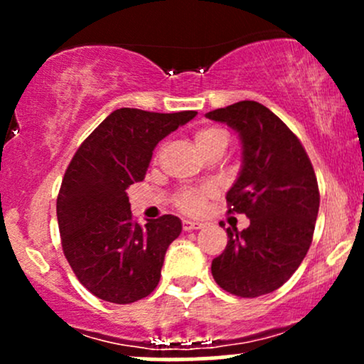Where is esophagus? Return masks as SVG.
<instances>
[{"instance_id":"34e87169","label":"esophagus","mask_w":364,"mask_h":364,"mask_svg":"<svg viewBox=\"0 0 364 364\" xmlns=\"http://www.w3.org/2000/svg\"><path fill=\"white\" fill-rule=\"evenodd\" d=\"M202 228H203L202 223H195V220H188V219L183 220V229H185V231H193V229H202Z\"/></svg>"}]
</instances>
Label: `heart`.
<instances>
[{"label": "heart", "instance_id": "b5f03b06", "mask_svg": "<svg viewBox=\"0 0 364 364\" xmlns=\"http://www.w3.org/2000/svg\"><path fill=\"white\" fill-rule=\"evenodd\" d=\"M193 141L196 149L202 154H205L215 145H225L228 144V135L220 128L215 127H202L195 129L193 133ZM161 154V149L157 150L156 159ZM214 195V190L210 186H202V188H185L176 195V207L185 214L196 215L205 208L207 200Z\"/></svg>", "mask_w": 364, "mask_h": 364}]
</instances>
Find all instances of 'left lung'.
<instances>
[{
  "instance_id": "obj_1",
  "label": "left lung",
  "mask_w": 364,
  "mask_h": 364,
  "mask_svg": "<svg viewBox=\"0 0 364 364\" xmlns=\"http://www.w3.org/2000/svg\"><path fill=\"white\" fill-rule=\"evenodd\" d=\"M241 140L240 176L225 195L229 214H245L243 231L228 228V245L212 260L224 291L258 298L282 286L310 250L320 207L318 183L301 141L269 107L255 101L207 112Z\"/></svg>"
}]
</instances>
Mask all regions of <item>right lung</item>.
<instances>
[{"mask_svg": "<svg viewBox=\"0 0 364 364\" xmlns=\"http://www.w3.org/2000/svg\"><path fill=\"white\" fill-rule=\"evenodd\" d=\"M196 111H112L78 147L56 202L66 260L92 294L129 304L157 287L164 255L181 232L176 215L140 225L127 190L145 178L154 149Z\"/></svg>", "mask_w": 364, "mask_h": 364, "instance_id": "obj_1", "label": "right lung"}]
</instances>
